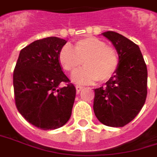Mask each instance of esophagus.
Wrapping results in <instances>:
<instances>
[{
  "instance_id": "1",
  "label": "esophagus",
  "mask_w": 157,
  "mask_h": 157,
  "mask_svg": "<svg viewBox=\"0 0 157 157\" xmlns=\"http://www.w3.org/2000/svg\"><path fill=\"white\" fill-rule=\"evenodd\" d=\"M84 87L83 86H81V85H76V90H77V92L78 93L79 91H81V90L83 89Z\"/></svg>"
}]
</instances>
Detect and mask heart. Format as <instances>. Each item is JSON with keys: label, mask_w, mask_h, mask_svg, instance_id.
Wrapping results in <instances>:
<instances>
[{"label": "heart", "mask_w": 157, "mask_h": 157, "mask_svg": "<svg viewBox=\"0 0 157 157\" xmlns=\"http://www.w3.org/2000/svg\"><path fill=\"white\" fill-rule=\"evenodd\" d=\"M59 61L71 73L76 72L84 61L85 67L74 73L72 80L78 84H89L96 80L103 82L113 76L119 66V56L114 48L90 36L78 40L74 49L64 45L59 52Z\"/></svg>", "instance_id": "b5f03b06"}]
</instances>
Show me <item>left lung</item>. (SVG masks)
Segmentation results:
<instances>
[{"label":"left lung","instance_id":"8db88e82","mask_svg":"<svg viewBox=\"0 0 157 157\" xmlns=\"http://www.w3.org/2000/svg\"><path fill=\"white\" fill-rule=\"evenodd\" d=\"M101 35L115 48L119 66L105 86L95 89L93 109L103 125L121 127L138 115L145 102L146 64L139 47L131 40L114 31H106Z\"/></svg>","mask_w":157,"mask_h":157}]
</instances>
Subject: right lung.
Here are the masks:
<instances>
[{
    "instance_id": "right-lung-1",
    "label": "right lung",
    "mask_w": 157,
    "mask_h": 157,
    "mask_svg": "<svg viewBox=\"0 0 157 157\" xmlns=\"http://www.w3.org/2000/svg\"><path fill=\"white\" fill-rule=\"evenodd\" d=\"M67 44L56 36L36 40L21 49L13 71L16 107L29 123L42 130L60 128L69 121L76 96L59 61Z\"/></svg>"
}]
</instances>
